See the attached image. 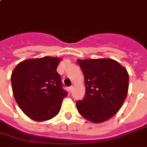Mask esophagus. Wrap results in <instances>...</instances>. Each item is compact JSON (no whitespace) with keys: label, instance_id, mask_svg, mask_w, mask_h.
Returning a JSON list of instances; mask_svg holds the SVG:
<instances>
[{"label":"esophagus","instance_id":"esophagus-1","mask_svg":"<svg viewBox=\"0 0 147 147\" xmlns=\"http://www.w3.org/2000/svg\"><path fill=\"white\" fill-rule=\"evenodd\" d=\"M73 90V86H71V87H69V91L71 92V91Z\"/></svg>","mask_w":147,"mask_h":147}]
</instances>
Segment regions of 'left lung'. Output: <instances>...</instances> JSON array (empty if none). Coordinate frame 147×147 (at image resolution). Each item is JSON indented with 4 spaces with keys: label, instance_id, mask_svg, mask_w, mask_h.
<instances>
[{
    "label": "left lung",
    "instance_id": "8db88e82",
    "mask_svg": "<svg viewBox=\"0 0 147 147\" xmlns=\"http://www.w3.org/2000/svg\"><path fill=\"white\" fill-rule=\"evenodd\" d=\"M85 78L86 92L76 102L78 113L92 123L111 118L122 107L129 87L127 69L111 59H78Z\"/></svg>",
    "mask_w": 147,
    "mask_h": 147
}]
</instances>
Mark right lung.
<instances>
[{
    "instance_id": "add662e5",
    "label": "right lung",
    "mask_w": 147,
    "mask_h": 147,
    "mask_svg": "<svg viewBox=\"0 0 147 147\" xmlns=\"http://www.w3.org/2000/svg\"><path fill=\"white\" fill-rule=\"evenodd\" d=\"M61 59L52 56L29 59L13 70V97L22 111L33 121L41 122L56 116L67 96L56 71Z\"/></svg>"
}]
</instances>
